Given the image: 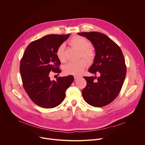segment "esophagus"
<instances>
[{
	"mask_svg": "<svg viewBox=\"0 0 145 145\" xmlns=\"http://www.w3.org/2000/svg\"><path fill=\"white\" fill-rule=\"evenodd\" d=\"M79 77H80V76H74V80H77V79H78Z\"/></svg>",
	"mask_w": 145,
	"mask_h": 145,
	"instance_id": "obj_1",
	"label": "esophagus"
}]
</instances>
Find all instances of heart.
<instances>
[{
  "mask_svg": "<svg viewBox=\"0 0 145 145\" xmlns=\"http://www.w3.org/2000/svg\"><path fill=\"white\" fill-rule=\"evenodd\" d=\"M70 44L80 51V57L84 58L88 63H92L95 58V53L91 48L92 44L89 40L81 36H74L70 39ZM56 56L61 63H65V45H60L56 50ZM87 66L86 61L81 59L77 61L70 62L63 67L64 72L67 74L78 75L84 71Z\"/></svg>",
  "mask_w": 145,
  "mask_h": 145,
  "instance_id": "heart-1",
  "label": "heart"
}]
</instances>
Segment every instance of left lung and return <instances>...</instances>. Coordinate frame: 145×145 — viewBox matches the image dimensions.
<instances>
[{
	"instance_id": "1",
	"label": "left lung",
	"mask_w": 145,
	"mask_h": 145,
	"mask_svg": "<svg viewBox=\"0 0 145 145\" xmlns=\"http://www.w3.org/2000/svg\"><path fill=\"white\" fill-rule=\"evenodd\" d=\"M93 44L95 52L93 63L88 71L99 77L84 78L87 86L82 89L84 100L95 107H104L118 96L126 75V66L119 46L108 36L99 32H82Z\"/></svg>"
}]
</instances>
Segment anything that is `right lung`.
Wrapping results in <instances>:
<instances>
[{"instance_id": "add662e5", "label": "right lung", "mask_w": 145, "mask_h": 145, "mask_svg": "<svg viewBox=\"0 0 145 145\" xmlns=\"http://www.w3.org/2000/svg\"><path fill=\"white\" fill-rule=\"evenodd\" d=\"M70 34H49L31 42L20 60V73L24 88L30 99L45 108L59 105L65 97V92L74 81L69 75L51 80L52 72L61 73L59 60L56 56L58 47Z\"/></svg>"}]
</instances>
